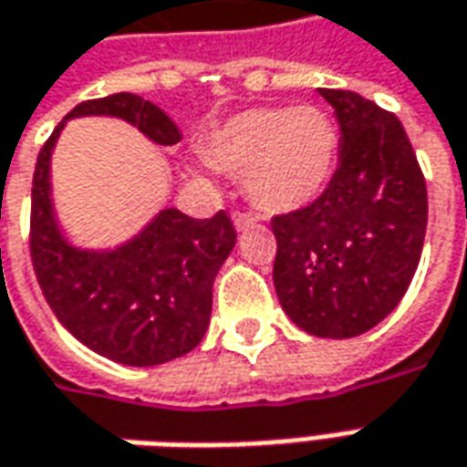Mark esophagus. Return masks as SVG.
Here are the masks:
<instances>
[{
	"mask_svg": "<svg viewBox=\"0 0 467 467\" xmlns=\"http://www.w3.org/2000/svg\"><path fill=\"white\" fill-rule=\"evenodd\" d=\"M234 226L236 231H246V228L256 226V215L249 211H236L234 213Z\"/></svg>",
	"mask_w": 467,
	"mask_h": 467,
	"instance_id": "1",
	"label": "esophagus"
}]
</instances>
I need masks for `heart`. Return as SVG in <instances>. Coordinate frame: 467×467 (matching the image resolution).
<instances>
[{"label": "heart", "instance_id": "heart-1", "mask_svg": "<svg viewBox=\"0 0 467 467\" xmlns=\"http://www.w3.org/2000/svg\"><path fill=\"white\" fill-rule=\"evenodd\" d=\"M339 136L324 109L254 108L213 130L208 159L228 174L244 177L259 208L287 213L308 205L337 167Z\"/></svg>", "mask_w": 467, "mask_h": 467}]
</instances>
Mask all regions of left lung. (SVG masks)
Masks as SVG:
<instances>
[{
	"instance_id": "8db88e82",
	"label": "left lung",
	"mask_w": 467,
	"mask_h": 467,
	"mask_svg": "<svg viewBox=\"0 0 467 467\" xmlns=\"http://www.w3.org/2000/svg\"><path fill=\"white\" fill-rule=\"evenodd\" d=\"M318 92L339 120V167L311 205L272 218V280L296 327L349 339L378 327L411 285L427 182L393 112L349 89Z\"/></svg>"
}]
</instances>
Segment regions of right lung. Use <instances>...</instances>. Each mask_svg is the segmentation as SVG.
<instances>
[{"mask_svg":"<svg viewBox=\"0 0 467 467\" xmlns=\"http://www.w3.org/2000/svg\"><path fill=\"white\" fill-rule=\"evenodd\" d=\"M112 115L153 143H180L164 109L130 92L87 99L66 118ZM64 123L37 153L30 205V256L56 318L97 355L151 368L192 352L211 324L213 283L236 244L226 211L195 221L167 208L136 239L87 252L64 239L51 202V151Z\"/></svg>","mask_w":467,"mask_h":467,"instance_id":"add662e5","label":"right lung"}]
</instances>
